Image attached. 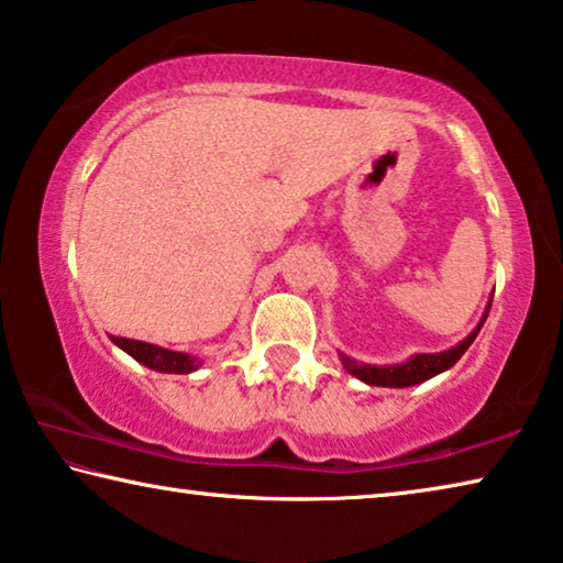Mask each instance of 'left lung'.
<instances>
[{
	"instance_id": "8db88e82",
	"label": "left lung",
	"mask_w": 563,
	"mask_h": 563,
	"mask_svg": "<svg viewBox=\"0 0 563 563\" xmlns=\"http://www.w3.org/2000/svg\"><path fill=\"white\" fill-rule=\"evenodd\" d=\"M489 309H492V299L486 303L482 319H478V324L474 327L472 334L462 342L454 344L451 349H444V352H437V354H411L407 362H399V364H384V366H376V364H362L352 358L349 354L339 352V358H342V366L346 368L349 374L356 376L358 382H364L368 386H389V389H407V386H417L423 384L429 379H434L437 374L446 372V368L454 366L459 358L464 356V352L472 342L476 339L478 331H482L486 317H489Z\"/></svg>"
}]
</instances>
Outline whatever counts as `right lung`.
Returning <instances> with one entry per match:
<instances>
[{"label": "right lung", "instance_id": "right-lung-1", "mask_svg": "<svg viewBox=\"0 0 563 563\" xmlns=\"http://www.w3.org/2000/svg\"><path fill=\"white\" fill-rule=\"evenodd\" d=\"M112 344H117L122 352H126L134 362H140L142 366L154 368V372H162V374H191L201 366V358L195 354L172 352V349L140 342V339L112 336Z\"/></svg>", "mask_w": 563, "mask_h": 563}]
</instances>
